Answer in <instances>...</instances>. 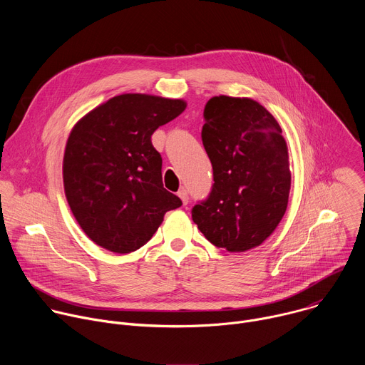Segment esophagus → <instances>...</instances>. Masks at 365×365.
Returning a JSON list of instances; mask_svg holds the SVG:
<instances>
[{
    "label": "esophagus",
    "instance_id": "esophagus-1",
    "mask_svg": "<svg viewBox=\"0 0 365 365\" xmlns=\"http://www.w3.org/2000/svg\"><path fill=\"white\" fill-rule=\"evenodd\" d=\"M178 195H179V197L182 199L183 205H187V202H189V192H187V189L182 187V189L178 192Z\"/></svg>",
    "mask_w": 365,
    "mask_h": 365
}]
</instances>
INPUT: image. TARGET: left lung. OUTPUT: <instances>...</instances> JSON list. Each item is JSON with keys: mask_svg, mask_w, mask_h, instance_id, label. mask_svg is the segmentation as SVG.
<instances>
[{"mask_svg": "<svg viewBox=\"0 0 365 365\" xmlns=\"http://www.w3.org/2000/svg\"><path fill=\"white\" fill-rule=\"evenodd\" d=\"M203 117L214 183L192 207V220L215 247L247 251L270 237L286 212L287 145L274 117L252 99L214 96Z\"/></svg>", "mask_w": 365, "mask_h": 365, "instance_id": "obj_1", "label": "left lung"}]
</instances>
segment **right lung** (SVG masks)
Segmentation results:
<instances>
[{
  "label": "right lung",
  "mask_w": 365,
  "mask_h": 365,
  "mask_svg": "<svg viewBox=\"0 0 365 365\" xmlns=\"http://www.w3.org/2000/svg\"><path fill=\"white\" fill-rule=\"evenodd\" d=\"M185 108L182 99L124 93L73 127L63 159L65 193L95 244L118 254L135 251L168 211L182 206L180 197L163 187L162 155L151 135Z\"/></svg>",
  "instance_id": "1"
}]
</instances>
